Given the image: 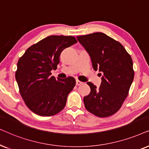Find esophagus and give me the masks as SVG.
Returning <instances> with one entry per match:
<instances>
[{"mask_svg": "<svg viewBox=\"0 0 149 149\" xmlns=\"http://www.w3.org/2000/svg\"><path fill=\"white\" fill-rule=\"evenodd\" d=\"M83 84V82H81V81L78 80H76V85H78V86H79V85H80V84Z\"/></svg>", "mask_w": 149, "mask_h": 149, "instance_id": "1", "label": "esophagus"}]
</instances>
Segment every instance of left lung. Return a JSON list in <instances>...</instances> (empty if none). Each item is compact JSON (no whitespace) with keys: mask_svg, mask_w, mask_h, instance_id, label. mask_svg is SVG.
<instances>
[{"mask_svg":"<svg viewBox=\"0 0 149 149\" xmlns=\"http://www.w3.org/2000/svg\"><path fill=\"white\" fill-rule=\"evenodd\" d=\"M77 39L90 56L94 70L104 73L100 87L87 82L91 93L84 97L85 108L95 116L108 117L119 110L128 95L134 77L132 57L121 43L103 33Z\"/></svg>","mask_w":149,"mask_h":149,"instance_id":"8db88e82","label":"left lung"}]
</instances>
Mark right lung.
I'll return each instance as SVG.
<instances>
[{
	"mask_svg": "<svg viewBox=\"0 0 149 149\" xmlns=\"http://www.w3.org/2000/svg\"><path fill=\"white\" fill-rule=\"evenodd\" d=\"M76 43L74 37L51 35L29 47L19 58L15 79L22 97L32 112L50 116L65 108L76 80L56 78L51 71L56 69L63 49Z\"/></svg>",
	"mask_w": 149,
	"mask_h": 149,
	"instance_id": "right-lung-1",
	"label": "right lung"
}]
</instances>
